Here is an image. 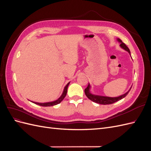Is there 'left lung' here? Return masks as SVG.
Returning <instances> with one entry per match:
<instances>
[{"label": "left lung", "mask_w": 151, "mask_h": 151, "mask_svg": "<svg viewBox=\"0 0 151 151\" xmlns=\"http://www.w3.org/2000/svg\"><path fill=\"white\" fill-rule=\"evenodd\" d=\"M117 41L118 42L120 43V46L122 48L124 49L125 50H126L127 52H129V53L130 55V50L129 48H128L126 45L122 42V41L119 39V38H117ZM132 88V86L131 88H130V89L127 91V92L125 94H123L121 96H118V97H108V96H99V95H96V94H93L91 93L90 91V89H91V86L89 83L88 87L85 89L84 90V92H85V94L86 95V96L88 97L90 100H91V101H93V102L94 103H98V104H113L114 103H115L118 101H119V100L124 98L128 94V93H129V91H130Z\"/></svg>", "instance_id": "obj_1"}]
</instances>
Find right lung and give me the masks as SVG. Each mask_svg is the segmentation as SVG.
Wrapping results in <instances>:
<instances>
[{
  "instance_id": "1",
  "label": "right lung",
  "mask_w": 151,
  "mask_h": 151,
  "mask_svg": "<svg viewBox=\"0 0 151 151\" xmlns=\"http://www.w3.org/2000/svg\"><path fill=\"white\" fill-rule=\"evenodd\" d=\"M69 84H70V82H69V83H68L65 86V88H64V89H63V93H62V95L60 96V97L58 99H57V100H55V101H51V102H47V103H37V102L31 101H30V100H29V101H31L32 103H33L36 104L40 105V106H54V105L58 104L60 103H61L62 101V100L64 99V98L65 97V96H66L67 93L68 86V85H69Z\"/></svg>"
}]
</instances>
